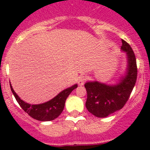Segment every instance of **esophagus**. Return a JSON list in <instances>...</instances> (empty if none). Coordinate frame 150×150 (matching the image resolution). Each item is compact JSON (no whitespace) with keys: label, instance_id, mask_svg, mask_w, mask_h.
I'll list each match as a JSON object with an SVG mask.
<instances>
[{"label":"esophagus","instance_id":"obj_1","mask_svg":"<svg viewBox=\"0 0 150 150\" xmlns=\"http://www.w3.org/2000/svg\"><path fill=\"white\" fill-rule=\"evenodd\" d=\"M86 77H84V76H81V77H79V78H78V85H79V86H83V84H84V83H85V81H86Z\"/></svg>","mask_w":150,"mask_h":150}]
</instances>
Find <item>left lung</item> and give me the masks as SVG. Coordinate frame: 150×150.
Listing matches in <instances>:
<instances>
[{
	"instance_id": "8db88e82",
	"label": "left lung",
	"mask_w": 150,
	"mask_h": 150,
	"mask_svg": "<svg viewBox=\"0 0 150 150\" xmlns=\"http://www.w3.org/2000/svg\"><path fill=\"white\" fill-rule=\"evenodd\" d=\"M121 51L125 53L126 67L123 75L115 83L100 81H88L86 107L88 111L97 117H106L121 110L128 101L137 78V60L130 45L122 40Z\"/></svg>"
}]
</instances>
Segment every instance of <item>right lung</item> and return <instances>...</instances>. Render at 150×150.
Segmentation results:
<instances>
[{"mask_svg":"<svg viewBox=\"0 0 150 150\" xmlns=\"http://www.w3.org/2000/svg\"><path fill=\"white\" fill-rule=\"evenodd\" d=\"M11 90L22 110L30 117L39 121H51L59 116L64 108L67 98L71 92L78 87V84L72 85L62 91L60 93L48 102L38 104H31L25 102L16 94L10 83Z\"/></svg>","mask_w":150,"mask_h":150,"instance_id":"right-lung-1","label":"right lung"}]
</instances>
